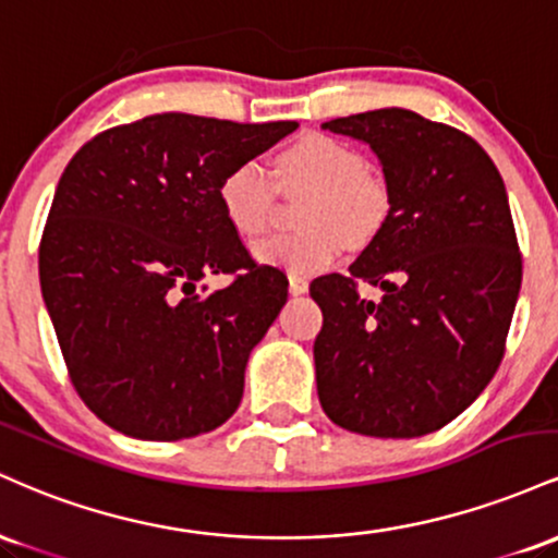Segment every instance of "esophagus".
<instances>
[{"mask_svg":"<svg viewBox=\"0 0 558 558\" xmlns=\"http://www.w3.org/2000/svg\"><path fill=\"white\" fill-rule=\"evenodd\" d=\"M288 288H291L293 296H301V293H306V288H310V280H306L304 275L291 272L288 275Z\"/></svg>","mask_w":558,"mask_h":558,"instance_id":"obj_1","label":"esophagus"}]
</instances>
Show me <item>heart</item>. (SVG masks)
<instances>
[{
	"label": "heart",
	"instance_id": "heart-1",
	"mask_svg": "<svg viewBox=\"0 0 558 558\" xmlns=\"http://www.w3.org/2000/svg\"><path fill=\"white\" fill-rule=\"evenodd\" d=\"M280 189H310L299 213L296 233H275L254 243V254L265 265L306 275L336 262L345 241L364 246L386 228L390 215L388 185L364 170L356 149L328 133H306L283 146L272 162ZM217 198L235 233L259 235L270 226L275 209V185L265 168L252 159L233 165Z\"/></svg>",
	"mask_w": 558,
	"mask_h": 558
}]
</instances>
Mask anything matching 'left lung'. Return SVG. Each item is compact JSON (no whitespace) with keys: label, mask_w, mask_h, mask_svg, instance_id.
Listing matches in <instances>:
<instances>
[{"label":"left lung","mask_w":558,"mask_h":558,"mask_svg":"<svg viewBox=\"0 0 558 558\" xmlns=\"http://www.w3.org/2000/svg\"><path fill=\"white\" fill-rule=\"evenodd\" d=\"M323 128L373 146L390 215L349 272L310 286L319 403L351 433L420 438L459 417L504 360L522 286L509 198L459 128L399 107ZM362 282L384 299L364 300Z\"/></svg>","instance_id":"left-lung-1"}]
</instances>
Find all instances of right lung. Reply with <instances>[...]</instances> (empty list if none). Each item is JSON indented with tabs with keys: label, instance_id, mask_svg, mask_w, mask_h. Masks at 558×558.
Listing matches in <instances>:
<instances>
[{
	"label": "right lung",
	"instance_id": "add662e5",
	"mask_svg": "<svg viewBox=\"0 0 558 558\" xmlns=\"http://www.w3.org/2000/svg\"><path fill=\"white\" fill-rule=\"evenodd\" d=\"M296 128L162 112L101 131L68 162L38 278L70 380L112 430L183 440L239 409L288 280L252 259L217 185ZM204 274L234 280L209 294Z\"/></svg>",
	"mask_w": 558,
	"mask_h": 558
}]
</instances>
